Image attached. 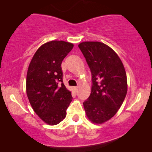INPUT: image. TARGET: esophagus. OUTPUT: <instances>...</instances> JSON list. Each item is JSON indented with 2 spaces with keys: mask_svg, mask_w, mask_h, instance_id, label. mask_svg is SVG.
Instances as JSON below:
<instances>
[{
  "mask_svg": "<svg viewBox=\"0 0 152 152\" xmlns=\"http://www.w3.org/2000/svg\"><path fill=\"white\" fill-rule=\"evenodd\" d=\"M74 90H75V92H77V90H78V87L77 86H75L74 87Z\"/></svg>",
  "mask_w": 152,
  "mask_h": 152,
  "instance_id": "obj_1",
  "label": "esophagus"
}]
</instances>
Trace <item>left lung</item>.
<instances>
[{
    "label": "left lung",
    "mask_w": 152,
    "mask_h": 152,
    "mask_svg": "<svg viewBox=\"0 0 152 152\" xmlns=\"http://www.w3.org/2000/svg\"><path fill=\"white\" fill-rule=\"evenodd\" d=\"M78 47L92 76L91 93L84 102L88 119L102 124L115 115L127 92L126 75L117 54L104 43L86 41Z\"/></svg>",
    "instance_id": "1"
}]
</instances>
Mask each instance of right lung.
I'll return each mask as SVG.
<instances>
[{"label":"right lung","instance_id":"right-lung-1","mask_svg":"<svg viewBox=\"0 0 152 152\" xmlns=\"http://www.w3.org/2000/svg\"><path fill=\"white\" fill-rule=\"evenodd\" d=\"M72 48L66 41H50L37 50L29 65L27 95L35 113L50 125L65 118L72 101L71 93L63 83L61 65Z\"/></svg>","mask_w":152,"mask_h":152}]
</instances>
